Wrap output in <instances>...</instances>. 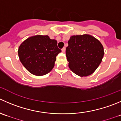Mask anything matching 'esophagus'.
Segmentation results:
<instances>
[{"label":"esophagus","instance_id":"obj_1","mask_svg":"<svg viewBox=\"0 0 121 121\" xmlns=\"http://www.w3.org/2000/svg\"><path fill=\"white\" fill-rule=\"evenodd\" d=\"M61 51H62V52H65V47H63V48L61 49Z\"/></svg>","mask_w":121,"mask_h":121}]
</instances>
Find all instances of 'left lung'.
<instances>
[{"mask_svg": "<svg viewBox=\"0 0 121 121\" xmlns=\"http://www.w3.org/2000/svg\"><path fill=\"white\" fill-rule=\"evenodd\" d=\"M65 52L70 70L81 77L94 73L104 56L100 42L92 35L84 34L71 36Z\"/></svg>", "mask_w": 121, "mask_h": 121, "instance_id": "left-lung-1", "label": "left lung"}]
</instances>
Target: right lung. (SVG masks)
<instances>
[{
  "label": "right lung",
  "instance_id": "obj_1",
  "mask_svg": "<svg viewBox=\"0 0 121 121\" xmlns=\"http://www.w3.org/2000/svg\"><path fill=\"white\" fill-rule=\"evenodd\" d=\"M61 52L57 41L48 35L31 37L25 40L18 49L19 60L31 74L43 76L51 71L54 66L56 56Z\"/></svg>",
  "mask_w": 121,
  "mask_h": 121
}]
</instances>
